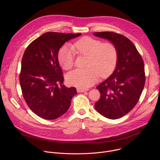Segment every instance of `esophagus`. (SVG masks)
I'll list each match as a JSON object with an SVG mask.
<instances>
[{
    "label": "esophagus",
    "instance_id": "34e87169",
    "mask_svg": "<svg viewBox=\"0 0 160 160\" xmlns=\"http://www.w3.org/2000/svg\"><path fill=\"white\" fill-rule=\"evenodd\" d=\"M88 89H83V88H77V92L78 93H80V92H85V91H87Z\"/></svg>",
    "mask_w": 160,
    "mask_h": 160
}]
</instances>
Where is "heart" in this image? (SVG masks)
Masks as SVG:
<instances>
[{"label": "heart", "mask_w": 160, "mask_h": 160, "mask_svg": "<svg viewBox=\"0 0 160 160\" xmlns=\"http://www.w3.org/2000/svg\"><path fill=\"white\" fill-rule=\"evenodd\" d=\"M75 52L88 57L87 64L88 68L77 69L66 76L68 83L80 88L92 86L99 75L102 77L109 75L118 60L117 49L112 43L84 37L78 40L72 48L64 45L60 49L58 59L64 70H70L74 66Z\"/></svg>", "instance_id": "b5f03b06"}]
</instances>
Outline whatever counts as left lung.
<instances>
[{
	"instance_id": "8db88e82",
	"label": "left lung",
	"mask_w": 160,
	"mask_h": 160,
	"mask_svg": "<svg viewBox=\"0 0 160 160\" xmlns=\"http://www.w3.org/2000/svg\"><path fill=\"white\" fill-rule=\"evenodd\" d=\"M94 35L109 40L118 51L115 71L96 87L101 98L95 108L107 118L118 119L128 113L139 100L146 81L144 61L132 42L124 35L113 32Z\"/></svg>"
}]
</instances>
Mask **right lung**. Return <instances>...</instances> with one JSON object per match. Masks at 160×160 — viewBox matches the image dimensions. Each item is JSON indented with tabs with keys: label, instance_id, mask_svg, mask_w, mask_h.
Instances as JSON below:
<instances>
[{
	"label": "right lung",
	"instance_id": "right-lung-1",
	"mask_svg": "<svg viewBox=\"0 0 160 160\" xmlns=\"http://www.w3.org/2000/svg\"><path fill=\"white\" fill-rule=\"evenodd\" d=\"M81 33L46 32L31 42L21 61L19 82L29 108L39 117L54 120L69 109L75 87L62 85L58 51L67 41Z\"/></svg>",
	"mask_w": 160,
	"mask_h": 160
}]
</instances>
